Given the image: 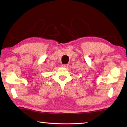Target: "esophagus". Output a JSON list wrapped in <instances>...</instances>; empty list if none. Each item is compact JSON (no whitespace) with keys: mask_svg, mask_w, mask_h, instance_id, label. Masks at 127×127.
Masks as SVG:
<instances>
[{"mask_svg":"<svg viewBox=\"0 0 127 127\" xmlns=\"http://www.w3.org/2000/svg\"><path fill=\"white\" fill-rule=\"evenodd\" d=\"M62 66H63V68H66L68 66V64H63V65H62Z\"/></svg>","mask_w":127,"mask_h":127,"instance_id":"obj_1","label":"esophagus"}]
</instances>
